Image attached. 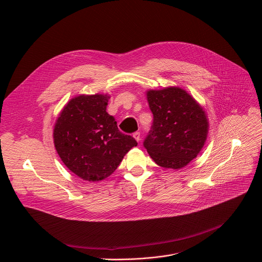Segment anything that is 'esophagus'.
Returning <instances> with one entry per match:
<instances>
[{"instance_id":"esophagus-1","label":"esophagus","mask_w":262,"mask_h":262,"mask_svg":"<svg viewBox=\"0 0 262 262\" xmlns=\"http://www.w3.org/2000/svg\"><path fill=\"white\" fill-rule=\"evenodd\" d=\"M133 137L136 139V141H137V142H139V141L141 140V135H140V133H139V132H136V133H134Z\"/></svg>"}]
</instances>
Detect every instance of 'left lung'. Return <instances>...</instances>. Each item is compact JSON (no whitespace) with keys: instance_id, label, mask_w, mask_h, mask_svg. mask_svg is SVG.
Returning <instances> with one entry per match:
<instances>
[{"instance_id":"8db88e82","label":"left lung","mask_w":262,"mask_h":262,"mask_svg":"<svg viewBox=\"0 0 262 262\" xmlns=\"http://www.w3.org/2000/svg\"><path fill=\"white\" fill-rule=\"evenodd\" d=\"M154 123L144 140L150 158L161 167L178 170L201 151L208 134L202 106L183 89L147 91Z\"/></svg>"}]
</instances>
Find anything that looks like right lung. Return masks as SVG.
Masks as SVG:
<instances>
[{
    "mask_svg": "<svg viewBox=\"0 0 262 262\" xmlns=\"http://www.w3.org/2000/svg\"><path fill=\"white\" fill-rule=\"evenodd\" d=\"M106 94L79 95L61 111L54 144L64 165L80 178L99 181L113 173L137 141L106 113Z\"/></svg>",
    "mask_w": 262,
    "mask_h": 262,
    "instance_id": "add662e5",
    "label": "right lung"
}]
</instances>
